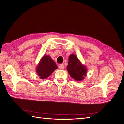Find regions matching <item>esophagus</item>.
<instances>
[{"label":"esophagus","instance_id":"obj_1","mask_svg":"<svg viewBox=\"0 0 124 124\" xmlns=\"http://www.w3.org/2000/svg\"><path fill=\"white\" fill-rule=\"evenodd\" d=\"M59 68L60 69H64V68H65L64 65H63V64L60 65L59 66Z\"/></svg>","mask_w":124,"mask_h":124}]
</instances>
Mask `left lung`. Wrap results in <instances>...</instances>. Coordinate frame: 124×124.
I'll use <instances>...</instances> for the list:
<instances>
[{"label":"left lung","mask_w":124,"mask_h":124,"mask_svg":"<svg viewBox=\"0 0 124 124\" xmlns=\"http://www.w3.org/2000/svg\"><path fill=\"white\" fill-rule=\"evenodd\" d=\"M67 69L70 76L77 81L83 80L87 75V68L86 66L82 64L74 54H71L69 56Z\"/></svg>","instance_id":"left-lung-1"}]
</instances>
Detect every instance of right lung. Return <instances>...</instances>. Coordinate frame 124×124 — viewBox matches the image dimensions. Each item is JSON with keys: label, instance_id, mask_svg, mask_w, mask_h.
Listing matches in <instances>:
<instances>
[{"label": "right lung", "instance_id": "right-lung-1", "mask_svg": "<svg viewBox=\"0 0 124 124\" xmlns=\"http://www.w3.org/2000/svg\"><path fill=\"white\" fill-rule=\"evenodd\" d=\"M57 68L56 63L50 56L44 55L37 65L36 71L41 79H46Z\"/></svg>", "mask_w": 124, "mask_h": 124}]
</instances>
